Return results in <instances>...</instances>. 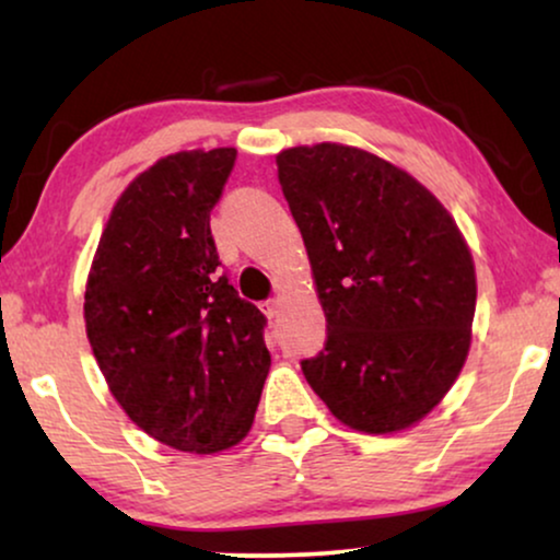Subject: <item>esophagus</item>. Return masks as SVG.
Returning <instances> with one entry per match:
<instances>
[{
    "mask_svg": "<svg viewBox=\"0 0 560 560\" xmlns=\"http://www.w3.org/2000/svg\"><path fill=\"white\" fill-rule=\"evenodd\" d=\"M262 313H265V316L267 318H278V313H280V303L278 301H265L262 303Z\"/></svg>",
    "mask_w": 560,
    "mask_h": 560,
    "instance_id": "1",
    "label": "esophagus"
}]
</instances>
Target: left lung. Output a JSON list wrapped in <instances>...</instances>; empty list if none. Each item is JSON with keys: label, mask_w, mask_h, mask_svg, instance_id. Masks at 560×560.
I'll return each instance as SVG.
<instances>
[{"label": "left lung", "mask_w": 560, "mask_h": 560, "mask_svg": "<svg viewBox=\"0 0 560 560\" xmlns=\"http://www.w3.org/2000/svg\"><path fill=\"white\" fill-rule=\"evenodd\" d=\"M278 178L326 313L305 380L354 431L410 428L469 354L477 275L456 221L412 175L349 144L282 150Z\"/></svg>", "instance_id": "obj_1"}]
</instances>
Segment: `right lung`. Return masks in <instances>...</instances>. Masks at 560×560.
<instances>
[{"label": "right lung", "mask_w": 560, "mask_h": 560, "mask_svg": "<svg viewBox=\"0 0 560 560\" xmlns=\"http://www.w3.org/2000/svg\"><path fill=\"white\" fill-rule=\"evenodd\" d=\"M234 148L175 152L129 183L86 282V336L121 410L152 439L217 454L249 433L267 318L221 272L211 209Z\"/></svg>", "instance_id": "add662e5"}]
</instances>
